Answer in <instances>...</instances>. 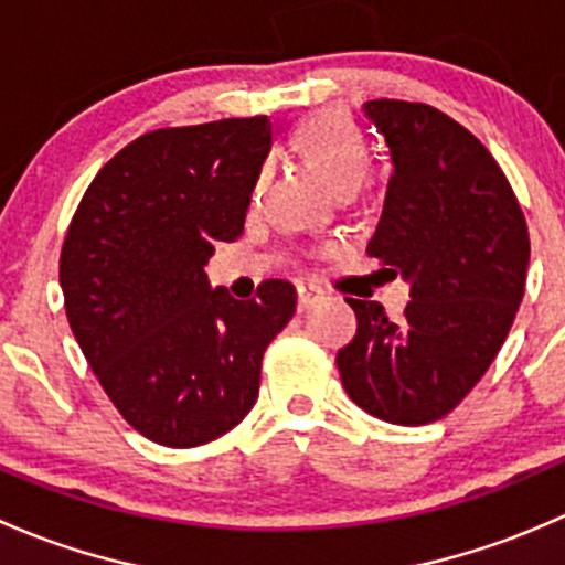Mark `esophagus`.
<instances>
[{
    "label": "esophagus",
    "mask_w": 565,
    "mask_h": 565,
    "mask_svg": "<svg viewBox=\"0 0 565 565\" xmlns=\"http://www.w3.org/2000/svg\"><path fill=\"white\" fill-rule=\"evenodd\" d=\"M318 296H321V290H316L312 285H299V290H296V307H299V312L310 310L318 301Z\"/></svg>",
    "instance_id": "obj_1"
}]
</instances>
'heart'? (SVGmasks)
Here are the masks:
<instances>
[{
	"instance_id": "b5f03b06",
	"label": "heart",
	"mask_w": 565,
	"mask_h": 565,
	"mask_svg": "<svg viewBox=\"0 0 565 565\" xmlns=\"http://www.w3.org/2000/svg\"><path fill=\"white\" fill-rule=\"evenodd\" d=\"M296 149L334 190H356L367 177L370 152L362 132L340 114H316L294 132Z\"/></svg>"
}]
</instances>
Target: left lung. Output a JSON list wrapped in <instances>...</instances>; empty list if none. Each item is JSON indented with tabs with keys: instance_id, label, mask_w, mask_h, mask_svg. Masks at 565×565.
Instances as JSON below:
<instances>
[{
	"instance_id": "8db88e82",
	"label": "left lung",
	"mask_w": 565,
	"mask_h": 565,
	"mask_svg": "<svg viewBox=\"0 0 565 565\" xmlns=\"http://www.w3.org/2000/svg\"><path fill=\"white\" fill-rule=\"evenodd\" d=\"M392 154L372 258L411 285L403 318L345 299L356 337L337 367L348 397L392 424H429L462 403L505 342L525 294L531 239L495 157L424 103L370 100Z\"/></svg>"
}]
</instances>
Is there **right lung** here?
Segmentation results:
<instances>
[{
    "label": "right lung",
    "mask_w": 565,
    "mask_h": 565,
    "mask_svg": "<svg viewBox=\"0 0 565 565\" xmlns=\"http://www.w3.org/2000/svg\"><path fill=\"white\" fill-rule=\"evenodd\" d=\"M271 149V121L220 119L136 138L92 179L60 260L70 329L116 411L171 449L209 444L258 399L266 345L296 288H212L203 266L236 242Z\"/></svg>",
    "instance_id": "obj_1"
}]
</instances>
